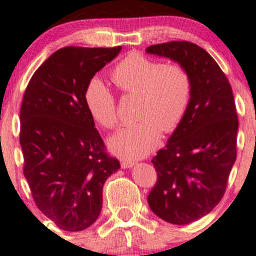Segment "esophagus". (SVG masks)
Masks as SVG:
<instances>
[{"label": "esophagus", "mask_w": 256, "mask_h": 256, "mask_svg": "<svg viewBox=\"0 0 256 256\" xmlns=\"http://www.w3.org/2000/svg\"><path fill=\"white\" fill-rule=\"evenodd\" d=\"M134 161H131V160H122L121 161V168H132L134 166Z\"/></svg>", "instance_id": "obj_1"}]
</instances>
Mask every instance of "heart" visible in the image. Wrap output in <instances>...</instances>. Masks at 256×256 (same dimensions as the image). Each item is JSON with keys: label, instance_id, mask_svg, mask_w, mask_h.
I'll list each match as a JSON object with an SVG mask.
<instances>
[{"label": "heart", "instance_id": "b5f03b06", "mask_svg": "<svg viewBox=\"0 0 256 256\" xmlns=\"http://www.w3.org/2000/svg\"><path fill=\"white\" fill-rule=\"evenodd\" d=\"M110 78L122 94L138 96L136 118H140L111 138V150L128 158H142L156 148L161 131L172 132L185 118L192 94L190 72L178 62L161 64L141 52H131L114 66ZM84 101L98 125L118 126L116 98L98 78L88 84Z\"/></svg>", "mask_w": 256, "mask_h": 256}]
</instances>
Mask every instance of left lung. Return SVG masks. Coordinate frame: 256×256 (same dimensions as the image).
<instances>
[{"instance_id":"left-lung-1","label":"left lung","mask_w":256,"mask_h":256,"mask_svg":"<svg viewBox=\"0 0 256 256\" xmlns=\"http://www.w3.org/2000/svg\"><path fill=\"white\" fill-rule=\"evenodd\" d=\"M146 52L184 65L192 80L185 118L151 161L158 181L148 196L158 218L190 224L219 204L236 160L239 121L232 86L216 61L192 42L152 44Z\"/></svg>"}]
</instances>
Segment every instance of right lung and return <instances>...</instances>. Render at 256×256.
Listing matches in <instances>:
<instances>
[{
	"instance_id": "right-lung-1",
	"label": "right lung",
	"mask_w": 256,
	"mask_h": 256,
	"mask_svg": "<svg viewBox=\"0 0 256 256\" xmlns=\"http://www.w3.org/2000/svg\"><path fill=\"white\" fill-rule=\"evenodd\" d=\"M121 46L57 50L34 74L20 112L24 175L34 204L60 229L81 232L102 208V188L120 168L106 152L84 101L88 84Z\"/></svg>"
}]
</instances>
